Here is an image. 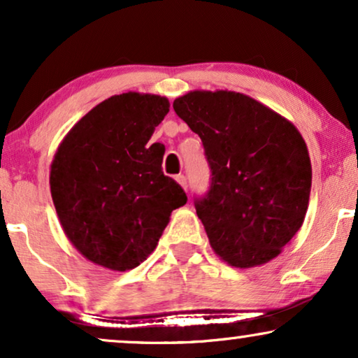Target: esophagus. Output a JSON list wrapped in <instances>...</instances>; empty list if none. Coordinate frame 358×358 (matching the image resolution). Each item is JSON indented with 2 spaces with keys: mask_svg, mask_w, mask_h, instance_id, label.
Returning <instances> with one entry per match:
<instances>
[{
  "mask_svg": "<svg viewBox=\"0 0 358 358\" xmlns=\"http://www.w3.org/2000/svg\"><path fill=\"white\" fill-rule=\"evenodd\" d=\"M176 180H178V182L182 185V189L184 190H187V179H185V176L184 174H179V176H176Z\"/></svg>",
  "mask_w": 358,
  "mask_h": 358,
  "instance_id": "obj_1",
  "label": "esophagus"
}]
</instances>
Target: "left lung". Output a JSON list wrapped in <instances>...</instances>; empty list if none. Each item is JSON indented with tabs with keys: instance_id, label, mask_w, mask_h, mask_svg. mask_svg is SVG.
<instances>
[{
	"instance_id": "obj_1",
	"label": "left lung",
	"mask_w": 358,
	"mask_h": 358,
	"mask_svg": "<svg viewBox=\"0 0 358 358\" xmlns=\"http://www.w3.org/2000/svg\"><path fill=\"white\" fill-rule=\"evenodd\" d=\"M174 110L202 140L210 187L194 205L215 252L234 267L277 257L300 229L311 163L300 131L233 91H192Z\"/></svg>"
}]
</instances>
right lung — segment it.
Masks as SVG:
<instances>
[{
  "label": "right lung",
  "instance_id": "obj_1",
  "mask_svg": "<svg viewBox=\"0 0 358 358\" xmlns=\"http://www.w3.org/2000/svg\"><path fill=\"white\" fill-rule=\"evenodd\" d=\"M169 101L125 92L87 112L58 146L50 190L68 239L91 262L130 271L155 251L171 212L187 202L148 145Z\"/></svg>",
  "mask_w": 358,
  "mask_h": 358
}]
</instances>
